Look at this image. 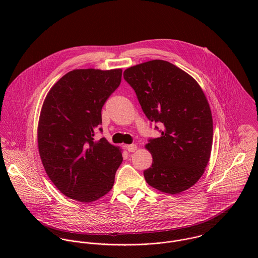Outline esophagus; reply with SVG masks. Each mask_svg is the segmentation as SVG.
<instances>
[{
    "label": "esophagus",
    "instance_id": "1",
    "mask_svg": "<svg viewBox=\"0 0 258 258\" xmlns=\"http://www.w3.org/2000/svg\"><path fill=\"white\" fill-rule=\"evenodd\" d=\"M126 149L128 152H135L137 150V146L135 144H131V145H126Z\"/></svg>",
    "mask_w": 258,
    "mask_h": 258
}]
</instances>
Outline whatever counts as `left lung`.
<instances>
[{"label": "left lung", "instance_id": "8db88e82", "mask_svg": "<svg viewBox=\"0 0 258 258\" xmlns=\"http://www.w3.org/2000/svg\"><path fill=\"white\" fill-rule=\"evenodd\" d=\"M124 79L134 89L142 110L161 136L149 139L153 157L144 171L151 186L179 194L196 184L209 163L213 117L199 83L169 61L154 59L127 69Z\"/></svg>", "mask_w": 258, "mask_h": 258}]
</instances>
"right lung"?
Here are the masks:
<instances>
[{
  "instance_id": "1",
  "label": "right lung",
  "mask_w": 258,
  "mask_h": 258,
  "mask_svg": "<svg viewBox=\"0 0 258 258\" xmlns=\"http://www.w3.org/2000/svg\"><path fill=\"white\" fill-rule=\"evenodd\" d=\"M122 70H74L47 93L37 127L38 152L44 170L67 197L90 203L113 186L123 158L105 139L101 110L121 82Z\"/></svg>"
}]
</instances>
